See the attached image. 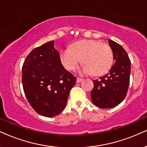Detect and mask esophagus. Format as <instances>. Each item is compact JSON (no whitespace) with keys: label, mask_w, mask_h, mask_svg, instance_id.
Listing matches in <instances>:
<instances>
[{"label":"esophagus","mask_w":147,"mask_h":147,"mask_svg":"<svg viewBox=\"0 0 147 147\" xmlns=\"http://www.w3.org/2000/svg\"><path fill=\"white\" fill-rule=\"evenodd\" d=\"M82 80V78H77V79H76V82H77V83L80 82Z\"/></svg>","instance_id":"34e87169"}]
</instances>
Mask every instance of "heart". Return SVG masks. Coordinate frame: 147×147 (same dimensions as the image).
I'll return each instance as SVG.
<instances>
[{
	"label": "heart",
	"instance_id": "obj_1",
	"mask_svg": "<svg viewBox=\"0 0 147 147\" xmlns=\"http://www.w3.org/2000/svg\"><path fill=\"white\" fill-rule=\"evenodd\" d=\"M61 63L69 71L73 70L82 61L79 68L82 75L99 76L106 73L113 63V52L106 43L95 40H83L75 43L71 48H65L60 55Z\"/></svg>",
	"mask_w": 147,
	"mask_h": 147
}]
</instances>
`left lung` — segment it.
I'll use <instances>...</instances> for the list:
<instances>
[{
  "instance_id": "1",
  "label": "left lung",
  "mask_w": 147,
  "mask_h": 147,
  "mask_svg": "<svg viewBox=\"0 0 147 147\" xmlns=\"http://www.w3.org/2000/svg\"><path fill=\"white\" fill-rule=\"evenodd\" d=\"M113 52L114 64L106 75L93 80L90 93L92 102L100 108L117 106L125 99L129 85L131 61L125 49L119 43L108 39Z\"/></svg>"
}]
</instances>
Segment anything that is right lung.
Listing matches in <instances>:
<instances>
[{
    "label": "right lung",
    "mask_w": 147,
    "mask_h": 147,
    "mask_svg": "<svg viewBox=\"0 0 147 147\" xmlns=\"http://www.w3.org/2000/svg\"><path fill=\"white\" fill-rule=\"evenodd\" d=\"M49 41L32 50L23 63L22 81L30 106L39 115L53 117L66 106L76 78L63 67L59 52Z\"/></svg>",
    "instance_id": "right-lung-1"
}]
</instances>
